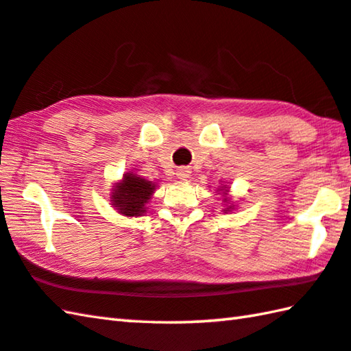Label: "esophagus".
<instances>
[{"label": "esophagus", "instance_id": "34e87169", "mask_svg": "<svg viewBox=\"0 0 351 351\" xmlns=\"http://www.w3.org/2000/svg\"><path fill=\"white\" fill-rule=\"evenodd\" d=\"M176 176H177V178H180V180H186V178L191 176V169H189V168H186V167L178 168V169H177V173H176Z\"/></svg>", "mask_w": 351, "mask_h": 351}]
</instances>
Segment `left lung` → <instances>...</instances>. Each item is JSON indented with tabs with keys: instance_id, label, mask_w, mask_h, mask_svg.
I'll return each mask as SVG.
<instances>
[{
	"instance_id": "8db88e82",
	"label": "left lung",
	"mask_w": 351,
	"mask_h": 351,
	"mask_svg": "<svg viewBox=\"0 0 351 351\" xmlns=\"http://www.w3.org/2000/svg\"><path fill=\"white\" fill-rule=\"evenodd\" d=\"M223 188H226V186H223ZM221 191H223V189H221ZM226 193H228V189H224V193H223V194H226ZM224 202H228V198H224ZM230 209H234V206H228L226 209H224V213H229Z\"/></svg>"
}]
</instances>
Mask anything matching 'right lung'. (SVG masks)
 <instances>
[{"mask_svg": "<svg viewBox=\"0 0 351 351\" xmlns=\"http://www.w3.org/2000/svg\"><path fill=\"white\" fill-rule=\"evenodd\" d=\"M156 184L137 174L125 173L123 178L111 189V204L119 214L138 217L147 213V204L154 194Z\"/></svg>", "mask_w": 351, "mask_h": 351, "instance_id": "obj_1", "label": "right lung"}]
</instances>
